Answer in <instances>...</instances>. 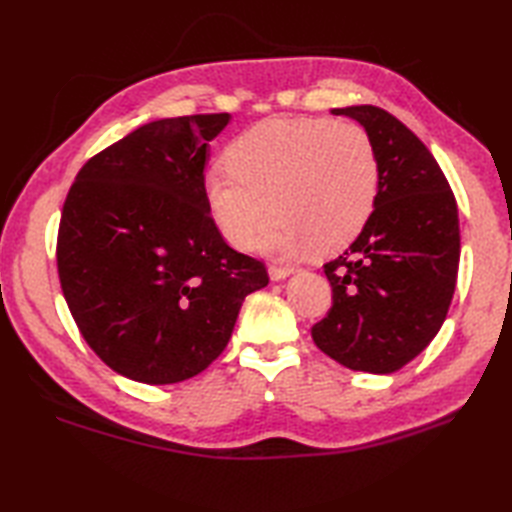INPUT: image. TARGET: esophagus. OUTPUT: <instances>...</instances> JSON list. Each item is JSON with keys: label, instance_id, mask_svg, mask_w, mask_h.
<instances>
[{"label": "esophagus", "instance_id": "1", "mask_svg": "<svg viewBox=\"0 0 512 512\" xmlns=\"http://www.w3.org/2000/svg\"><path fill=\"white\" fill-rule=\"evenodd\" d=\"M268 275L273 281H279V279H286L288 275H292V268L290 266H281V264H270L268 266Z\"/></svg>", "mask_w": 512, "mask_h": 512}]
</instances>
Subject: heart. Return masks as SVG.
Returning a JSON list of instances; mask_svg holds the SVG:
<instances>
[{
	"mask_svg": "<svg viewBox=\"0 0 512 512\" xmlns=\"http://www.w3.org/2000/svg\"><path fill=\"white\" fill-rule=\"evenodd\" d=\"M380 162L361 125L330 118H270L237 136L226 169L204 178V200L228 244L246 250L268 220L270 253H334L374 213Z\"/></svg>",
	"mask_w": 512,
	"mask_h": 512,
	"instance_id": "1",
	"label": "heart"
}]
</instances>
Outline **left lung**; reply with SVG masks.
Masks as SVG:
<instances>
[{"mask_svg":"<svg viewBox=\"0 0 512 512\" xmlns=\"http://www.w3.org/2000/svg\"><path fill=\"white\" fill-rule=\"evenodd\" d=\"M372 136L380 184L352 246L323 266L332 308L312 325L323 354L356 372L391 374L442 328L460 264L458 204L422 140L374 105L332 110Z\"/></svg>","mask_w":512,"mask_h":512,"instance_id":"obj_1","label":"left lung"}]
</instances>
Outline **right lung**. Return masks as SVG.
Wrapping results in <instances>:
<instances>
[{
	"label": "right lung",
	"instance_id": "obj_1",
	"mask_svg": "<svg viewBox=\"0 0 512 512\" xmlns=\"http://www.w3.org/2000/svg\"><path fill=\"white\" fill-rule=\"evenodd\" d=\"M228 114L162 118L92 156L63 202L57 268L94 354L147 385L180 383L231 339L264 262L237 253L204 200L206 147Z\"/></svg>",
	"mask_w": 512,
	"mask_h": 512
}]
</instances>
